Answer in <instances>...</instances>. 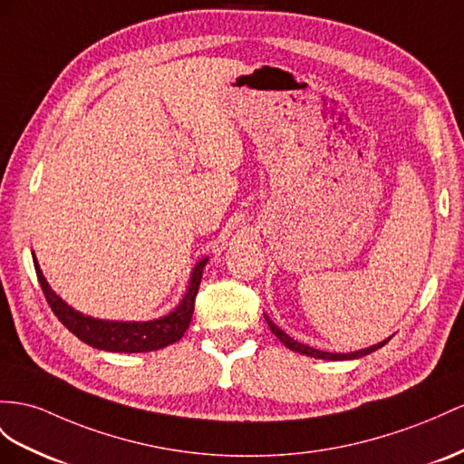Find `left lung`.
Returning a JSON list of instances; mask_svg holds the SVG:
<instances>
[{"instance_id": "8db88e82", "label": "left lung", "mask_w": 464, "mask_h": 464, "mask_svg": "<svg viewBox=\"0 0 464 464\" xmlns=\"http://www.w3.org/2000/svg\"><path fill=\"white\" fill-rule=\"evenodd\" d=\"M266 324H268L272 334H275L288 349H292V351H295V353H300V354H305V356H314V359H324V361H351V359H361V356H366V354H371V353L378 351L380 347H384L386 343L390 341V337H388L386 341L378 343V345H372V347H368V349H361V351H354V353H325V351H319V349H314V347H307V345H304V343H298L295 339H292L290 335L284 334V331H282L280 327H276L275 324H272L268 317H266Z\"/></svg>"}]
</instances>
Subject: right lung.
<instances>
[{"instance_id": "right-lung-1", "label": "right lung", "mask_w": 464, "mask_h": 464, "mask_svg": "<svg viewBox=\"0 0 464 464\" xmlns=\"http://www.w3.org/2000/svg\"><path fill=\"white\" fill-rule=\"evenodd\" d=\"M206 263L208 256L201 258L194 266L192 276H189L188 292L184 294L182 302L169 315L150 319V322H110V319H96L80 314L72 305H68L61 295H56L54 290L49 286V282L43 276L37 256L33 255V265L34 270H37L43 294L46 302H49L51 310L58 317V322L80 341H84L86 345L110 353H149L164 349L172 345V343L180 341L186 329L189 327V322H192L196 294Z\"/></svg>"}]
</instances>
